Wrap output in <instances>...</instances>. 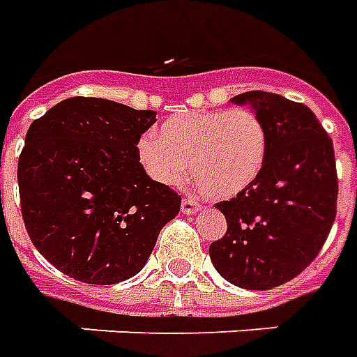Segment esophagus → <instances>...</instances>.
I'll list each match as a JSON object with an SVG mask.
<instances>
[{"label": "esophagus", "instance_id": "obj_1", "mask_svg": "<svg viewBox=\"0 0 357 357\" xmlns=\"http://www.w3.org/2000/svg\"><path fill=\"white\" fill-rule=\"evenodd\" d=\"M200 208H202V202H199L197 199H192V197L183 199V202H181V212L183 213H197Z\"/></svg>", "mask_w": 357, "mask_h": 357}]
</instances>
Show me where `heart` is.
Masks as SVG:
<instances>
[{
    "label": "heart",
    "mask_w": 357,
    "mask_h": 357,
    "mask_svg": "<svg viewBox=\"0 0 357 357\" xmlns=\"http://www.w3.org/2000/svg\"><path fill=\"white\" fill-rule=\"evenodd\" d=\"M138 160L162 185H181L191 165L195 181L213 197L252 187L265 168L268 128L252 109H206L172 115L138 142Z\"/></svg>",
    "instance_id": "obj_1"
}]
</instances>
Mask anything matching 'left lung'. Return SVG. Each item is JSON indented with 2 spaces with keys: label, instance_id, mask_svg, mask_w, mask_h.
I'll return each mask as SVG.
<instances>
[{
  "label": "left lung",
  "instance_id": "obj_1",
  "mask_svg": "<svg viewBox=\"0 0 357 357\" xmlns=\"http://www.w3.org/2000/svg\"><path fill=\"white\" fill-rule=\"evenodd\" d=\"M232 102L265 121L268 155L252 187L215 204L227 232L210 257L227 282L263 291L299 276L326 244L339 192L333 142L305 104L263 91Z\"/></svg>",
  "mask_w": 357,
  "mask_h": 357
}]
</instances>
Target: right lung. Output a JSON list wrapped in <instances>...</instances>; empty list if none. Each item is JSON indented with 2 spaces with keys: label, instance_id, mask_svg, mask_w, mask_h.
Segmentation results:
<instances>
[{
  "label": "right lung",
  "instance_id": "right-lung-1",
  "mask_svg": "<svg viewBox=\"0 0 357 357\" xmlns=\"http://www.w3.org/2000/svg\"><path fill=\"white\" fill-rule=\"evenodd\" d=\"M151 109L75 96L36 119L18 157L26 231L70 278L112 286L144 268L181 197L153 181L138 160Z\"/></svg>",
  "mask_w": 357,
  "mask_h": 357
}]
</instances>
